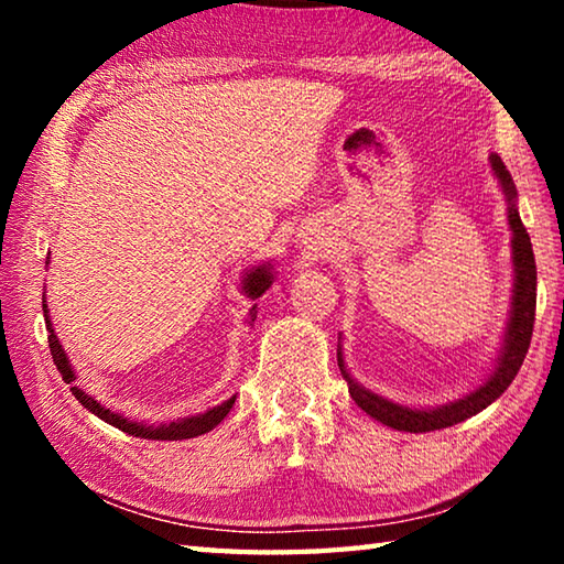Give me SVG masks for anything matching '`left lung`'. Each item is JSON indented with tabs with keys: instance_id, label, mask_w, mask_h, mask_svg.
Here are the masks:
<instances>
[{
	"instance_id": "obj_1",
	"label": "left lung",
	"mask_w": 564,
	"mask_h": 564,
	"mask_svg": "<svg viewBox=\"0 0 564 564\" xmlns=\"http://www.w3.org/2000/svg\"><path fill=\"white\" fill-rule=\"evenodd\" d=\"M490 166L502 188L505 202H508V224L512 231V241H510L512 299H510V318H508V326H505L500 352L498 358H495V366L490 368V373L482 378V383L475 386L470 393H465L457 400H451V403H443V405H433V408L400 405L395 400L378 395L366 386H360L358 380L350 376L346 358H343V348L338 343V368L343 378H346L350 398L356 400L358 408L366 410L370 417H376L378 423H383L388 427H395V431H403V433L441 431V427H451L455 423H463V420L477 415L480 410L495 403V400L508 390L514 376H518L524 356H528L532 323H534V303H538V269H534L530 236L520 221L518 188L512 184L510 171L505 169L502 159L498 154H490Z\"/></svg>"
}]
</instances>
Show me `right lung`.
<instances>
[{"mask_svg":"<svg viewBox=\"0 0 564 564\" xmlns=\"http://www.w3.org/2000/svg\"><path fill=\"white\" fill-rule=\"evenodd\" d=\"M273 275H275L273 263H259V265H253V269H246V273L241 275V293H246V299H251V301L261 299V295L271 289ZM42 308H44L46 330H50V348H52V358H54L56 370L62 373L64 383L72 386V395L79 400V403L87 408L89 413L101 417L104 423L119 427V431L129 433L133 437H144V441H186V437H196V435H204L208 431H214V427L221 423V420L228 413H231V408L236 403V395L224 400L221 405L208 408L206 413L176 417V420H171V423H144V420H131L123 413H117V410H109L107 405H101L97 398L89 395L87 390H82V386L76 383V373H74L72 362H69V356H66V350L62 348V343L54 333L50 305H46V293L42 299ZM253 321H256V305L251 308V313H248V323H251V326H253Z\"/></svg>","mask_w":564,"mask_h":564,"instance_id":"1","label":"right lung"}]
</instances>
